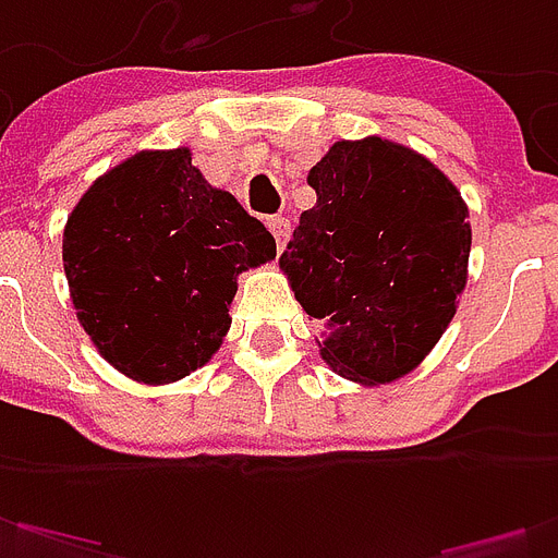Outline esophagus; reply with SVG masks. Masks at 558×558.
<instances>
[{"mask_svg": "<svg viewBox=\"0 0 558 558\" xmlns=\"http://www.w3.org/2000/svg\"><path fill=\"white\" fill-rule=\"evenodd\" d=\"M268 228H270V233H274L276 245L284 247V242H288V236H290V219H284V216H270Z\"/></svg>", "mask_w": 558, "mask_h": 558, "instance_id": "1", "label": "esophagus"}]
</instances>
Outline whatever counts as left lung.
Wrapping results in <instances>:
<instances>
[{"label": "left lung", "mask_w": 558, "mask_h": 558, "mask_svg": "<svg viewBox=\"0 0 558 558\" xmlns=\"http://www.w3.org/2000/svg\"><path fill=\"white\" fill-rule=\"evenodd\" d=\"M316 205L279 256L296 302L322 319V359L385 385L434 351L468 282L462 193L430 159L381 136L336 142L307 173Z\"/></svg>", "instance_id": "8db88e82"}]
</instances>
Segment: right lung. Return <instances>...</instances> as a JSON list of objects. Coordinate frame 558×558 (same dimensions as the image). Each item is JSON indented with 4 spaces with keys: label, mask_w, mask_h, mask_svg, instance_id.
<instances>
[{
    "label": "right lung",
    "mask_w": 558,
    "mask_h": 558,
    "mask_svg": "<svg viewBox=\"0 0 558 558\" xmlns=\"http://www.w3.org/2000/svg\"><path fill=\"white\" fill-rule=\"evenodd\" d=\"M276 259L270 230L207 185L191 150H140L87 187L62 262L76 319L110 365L145 385L210 362L236 276Z\"/></svg>",
    "instance_id": "add662e5"
}]
</instances>
